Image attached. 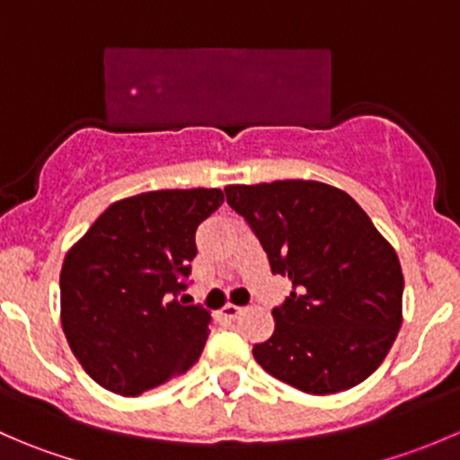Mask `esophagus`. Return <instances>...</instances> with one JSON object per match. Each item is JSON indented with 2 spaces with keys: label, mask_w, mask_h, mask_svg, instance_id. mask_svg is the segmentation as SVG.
Listing matches in <instances>:
<instances>
[{
  "label": "esophagus",
  "mask_w": 460,
  "mask_h": 460,
  "mask_svg": "<svg viewBox=\"0 0 460 460\" xmlns=\"http://www.w3.org/2000/svg\"><path fill=\"white\" fill-rule=\"evenodd\" d=\"M243 312H244V307H238V305H234V303H226L225 307L220 309V316L234 320V318H238Z\"/></svg>",
  "instance_id": "34e87169"
}]
</instances>
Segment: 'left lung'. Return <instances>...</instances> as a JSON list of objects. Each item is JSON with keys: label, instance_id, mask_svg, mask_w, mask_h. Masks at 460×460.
<instances>
[{"label": "left lung", "instance_id": "8db88e82", "mask_svg": "<svg viewBox=\"0 0 460 460\" xmlns=\"http://www.w3.org/2000/svg\"><path fill=\"white\" fill-rule=\"evenodd\" d=\"M225 193L271 271L294 287L271 312V338L253 345L260 367L316 396L363 383L402 323L405 282L392 244L354 198L316 180L231 184Z\"/></svg>", "mask_w": 460, "mask_h": 460}]
</instances>
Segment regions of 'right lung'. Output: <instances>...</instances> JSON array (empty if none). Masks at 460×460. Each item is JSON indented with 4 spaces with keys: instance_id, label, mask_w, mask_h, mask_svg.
I'll return each instance as SVG.
<instances>
[{
    "instance_id": "right-lung-1",
    "label": "right lung",
    "mask_w": 460,
    "mask_h": 460,
    "mask_svg": "<svg viewBox=\"0 0 460 460\" xmlns=\"http://www.w3.org/2000/svg\"><path fill=\"white\" fill-rule=\"evenodd\" d=\"M220 189H166L111 204L68 249L59 273L62 327L84 372L140 396L198 363L211 312L187 305L196 229Z\"/></svg>"
}]
</instances>
